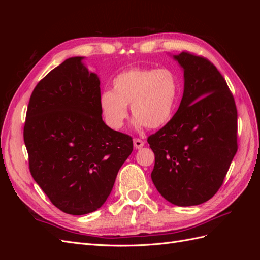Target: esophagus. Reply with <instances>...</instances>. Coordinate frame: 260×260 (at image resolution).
<instances>
[{
    "label": "esophagus",
    "instance_id": "1",
    "mask_svg": "<svg viewBox=\"0 0 260 260\" xmlns=\"http://www.w3.org/2000/svg\"><path fill=\"white\" fill-rule=\"evenodd\" d=\"M133 145H135L136 149H140V148H142L144 146V142L140 139H135V140H133Z\"/></svg>",
    "mask_w": 260,
    "mask_h": 260
}]
</instances>
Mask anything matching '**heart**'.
<instances>
[{
	"label": "heart",
	"mask_w": 260,
	"mask_h": 260,
	"mask_svg": "<svg viewBox=\"0 0 260 260\" xmlns=\"http://www.w3.org/2000/svg\"><path fill=\"white\" fill-rule=\"evenodd\" d=\"M178 94L179 81L171 70L130 68L114 78L113 91L102 92L99 103L105 122L113 129L122 128L128 105L137 128L158 129L174 115Z\"/></svg>",
	"instance_id": "heart-1"
}]
</instances>
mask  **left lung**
I'll return each instance as SVG.
<instances>
[{"label": "left lung", "mask_w": 260, "mask_h": 260, "mask_svg": "<svg viewBox=\"0 0 260 260\" xmlns=\"http://www.w3.org/2000/svg\"><path fill=\"white\" fill-rule=\"evenodd\" d=\"M183 70V95L170 121L148 137L155 154L152 181L177 206L210 200L237 153L238 113L234 99L211 62L182 52L171 55Z\"/></svg>", "instance_id": "obj_1"}]
</instances>
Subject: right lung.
<instances>
[{"mask_svg":"<svg viewBox=\"0 0 260 260\" xmlns=\"http://www.w3.org/2000/svg\"><path fill=\"white\" fill-rule=\"evenodd\" d=\"M84 58L66 59L37 84L23 128L31 176L53 205L76 216L102 207L133 149L131 137L103 121L100 78Z\"/></svg>","mask_w":260,"mask_h":260,"instance_id":"1","label":"right lung"}]
</instances>
